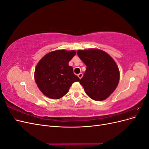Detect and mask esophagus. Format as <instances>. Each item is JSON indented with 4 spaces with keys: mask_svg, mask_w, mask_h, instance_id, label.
<instances>
[{
    "mask_svg": "<svg viewBox=\"0 0 149 149\" xmlns=\"http://www.w3.org/2000/svg\"><path fill=\"white\" fill-rule=\"evenodd\" d=\"M78 76L79 79H81V78L83 77V73H79V74H78Z\"/></svg>",
    "mask_w": 149,
    "mask_h": 149,
    "instance_id": "1",
    "label": "esophagus"
}]
</instances>
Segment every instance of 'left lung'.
Wrapping results in <instances>:
<instances>
[{
  "mask_svg": "<svg viewBox=\"0 0 149 149\" xmlns=\"http://www.w3.org/2000/svg\"><path fill=\"white\" fill-rule=\"evenodd\" d=\"M77 54L86 66L79 81L86 93L94 101L106 100L119 83L118 65L110 55L99 49L78 50Z\"/></svg>",
  "mask_w": 149,
  "mask_h": 149,
  "instance_id": "obj_1",
  "label": "left lung"
}]
</instances>
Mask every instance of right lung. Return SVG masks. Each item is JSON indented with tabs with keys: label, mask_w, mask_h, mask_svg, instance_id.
<instances>
[{
	"label": "right lung",
	"mask_w": 149,
	"mask_h": 149,
	"mask_svg": "<svg viewBox=\"0 0 149 149\" xmlns=\"http://www.w3.org/2000/svg\"><path fill=\"white\" fill-rule=\"evenodd\" d=\"M75 55L74 50L59 49L48 53L40 60L34 76L38 88L44 95L58 100L68 92L72 84L79 81L73 73V67L68 65Z\"/></svg>",
	"instance_id": "1"
}]
</instances>
